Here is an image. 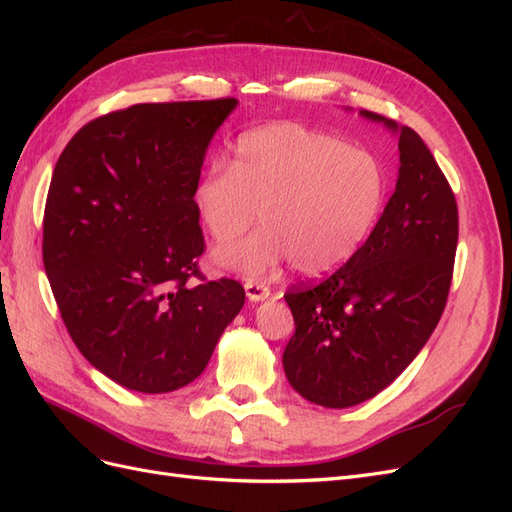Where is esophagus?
<instances>
[{"instance_id": "1", "label": "esophagus", "mask_w": 512, "mask_h": 512, "mask_svg": "<svg viewBox=\"0 0 512 512\" xmlns=\"http://www.w3.org/2000/svg\"><path fill=\"white\" fill-rule=\"evenodd\" d=\"M245 294L247 299H250L252 303H258V301H265L269 299V286L267 284H260V282H245Z\"/></svg>"}]
</instances>
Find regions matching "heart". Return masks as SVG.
Listing matches in <instances>:
<instances>
[{"label": "heart", "instance_id": "heart-1", "mask_svg": "<svg viewBox=\"0 0 512 512\" xmlns=\"http://www.w3.org/2000/svg\"><path fill=\"white\" fill-rule=\"evenodd\" d=\"M192 200L218 243L237 241L256 215L262 222L252 237L215 254L222 267L256 277L290 260L301 275H322L344 265L376 226L386 173L374 153L277 121L245 132L232 162L211 160Z\"/></svg>", "mask_w": 512, "mask_h": 512}]
</instances>
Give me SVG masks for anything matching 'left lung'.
<instances>
[{
	"label": "left lung",
	"mask_w": 512,
	"mask_h": 512,
	"mask_svg": "<svg viewBox=\"0 0 512 512\" xmlns=\"http://www.w3.org/2000/svg\"><path fill=\"white\" fill-rule=\"evenodd\" d=\"M361 115L399 134L395 192L344 267L284 294L294 318L286 378L324 408L371 399L414 361L444 312L459 237L455 194L423 138Z\"/></svg>",
	"instance_id": "8db88e82"
}]
</instances>
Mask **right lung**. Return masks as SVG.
Returning <instances> with one entry per match:
<instances>
[{"label": "right lung", "mask_w": 512, "mask_h": 512, "mask_svg": "<svg viewBox=\"0 0 512 512\" xmlns=\"http://www.w3.org/2000/svg\"><path fill=\"white\" fill-rule=\"evenodd\" d=\"M237 104H134L89 121L55 164L44 271L76 348L130 391L196 380L245 303L239 282L200 277L192 200L211 138Z\"/></svg>", "instance_id": "add662e5"}]
</instances>
